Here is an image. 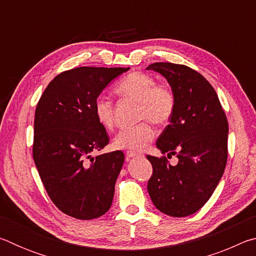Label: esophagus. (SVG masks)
<instances>
[{
  "instance_id": "esophagus-1",
  "label": "esophagus",
  "mask_w": 256,
  "mask_h": 256,
  "mask_svg": "<svg viewBox=\"0 0 256 256\" xmlns=\"http://www.w3.org/2000/svg\"><path fill=\"white\" fill-rule=\"evenodd\" d=\"M141 154L134 152V151H126V157L128 158H134V157H141Z\"/></svg>"
}]
</instances>
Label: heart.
Here are the masks:
<instances>
[{
	"instance_id": "obj_1",
	"label": "heart",
	"mask_w": 256,
	"mask_h": 256,
	"mask_svg": "<svg viewBox=\"0 0 256 256\" xmlns=\"http://www.w3.org/2000/svg\"><path fill=\"white\" fill-rule=\"evenodd\" d=\"M116 94L123 98L138 102V120L144 122L132 128H125L114 138V146L125 150H142L154 140L156 131L151 123L164 125L172 118L176 107L175 94L170 86L157 84L152 76L142 72H132L116 86ZM94 114L104 128L115 126L114 104L105 97L97 98Z\"/></svg>"
}]
</instances>
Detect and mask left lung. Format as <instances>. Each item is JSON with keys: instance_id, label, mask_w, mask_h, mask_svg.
<instances>
[{"instance_id": "left-lung-1", "label": "left lung", "mask_w": 256, "mask_h": 256, "mask_svg": "<svg viewBox=\"0 0 256 256\" xmlns=\"http://www.w3.org/2000/svg\"><path fill=\"white\" fill-rule=\"evenodd\" d=\"M146 70L162 74L175 94L174 115L156 146L168 158H178L172 166L164 156H146L152 164L149 196L154 206L168 216L193 214L209 200L226 168V114L214 86L193 68L157 62Z\"/></svg>"}]
</instances>
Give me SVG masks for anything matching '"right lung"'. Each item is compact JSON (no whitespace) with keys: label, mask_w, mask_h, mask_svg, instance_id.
I'll return each instance as SVG.
<instances>
[{"label":"right lung","mask_w":256,"mask_h":256,"mask_svg":"<svg viewBox=\"0 0 256 256\" xmlns=\"http://www.w3.org/2000/svg\"><path fill=\"white\" fill-rule=\"evenodd\" d=\"M130 68L81 66L56 76L34 112L32 157L52 202L76 219L110 210L122 170L120 150L99 154L110 142L94 102L110 82Z\"/></svg>","instance_id":"right-lung-1"}]
</instances>
